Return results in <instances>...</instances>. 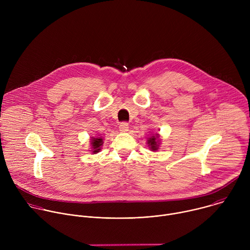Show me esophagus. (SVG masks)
Instances as JSON below:
<instances>
[{
	"label": "esophagus",
	"mask_w": 250,
	"mask_h": 250,
	"mask_svg": "<svg viewBox=\"0 0 250 250\" xmlns=\"http://www.w3.org/2000/svg\"><path fill=\"white\" fill-rule=\"evenodd\" d=\"M119 128H120V131H121V132H126V131L128 130V124H126V123H122V124L120 125Z\"/></svg>",
	"instance_id": "34e87169"
}]
</instances>
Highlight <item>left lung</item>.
<instances>
[{
    "label": "left lung",
    "mask_w": 250,
    "mask_h": 250,
    "mask_svg": "<svg viewBox=\"0 0 250 250\" xmlns=\"http://www.w3.org/2000/svg\"><path fill=\"white\" fill-rule=\"evenodd\" d=\"M146 144L151 151H157L159 149V146L161 144L160 134L158 132L152 133V135H150V137L147 138Z\"/></svg>",
    "instance_id": "obj_1"
}]
</instances>
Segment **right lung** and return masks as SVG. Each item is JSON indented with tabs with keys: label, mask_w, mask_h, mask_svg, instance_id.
Listing matches in <instances>:
<instances>
[{
	"label": "right lung",
	"mask_w": 250,
	"mask_h": 250,
	"mask_svg": "<svg viewBox=\"0 0 250 250\" xmlns=\"http://www.w3.org/2000/svg\"><path fill=\"white\" fill-rule=\"evenodd\" d=\"M104 144L103 141V138L101 136H92L91 139H90V151L93 153V154H96L98 152L101 151V148H102V146Z\"/></svg>",
	"instance_id": "add662e5"
}]
</instances>
